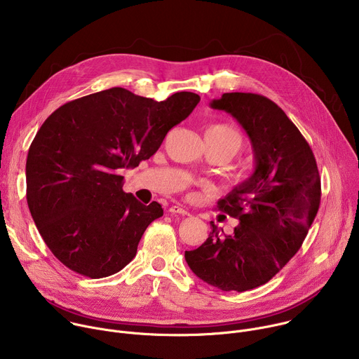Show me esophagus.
I'll use <instances>...</instances> for the list:
<instances>
[{"mask_svg":"<svg viewBox=\"0 0 359 359\" xmlns=\"http://www.w3.org/2000/svg\"><path fill=\"white\" fill-rule=\"evenodd\" d=\"M169 212L172 213V215H180V216H189V212L184 209V208H182V206H172L170 209H169Z\"/></svg>","mask_w":359,"mask_h":359,"instance_id":"obj_1","label":"esophagus"}]
</instances>
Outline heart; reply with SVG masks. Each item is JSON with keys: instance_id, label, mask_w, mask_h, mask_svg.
Masks as SVG:
<instances>
[{"instance_id": "1", "label": "heart", "mask_w": 359, "mask_h": 359, "mask_svg": "<svg viewBox=\"0 0 359 359\" xmlns=\"http://www.w3.org/2000/svg\"><path fill=\"white\" fill-rule=\"evenodd\" d=\"M206 135L213 137L217 142H222V143L230 146L234 150V153L241 146V136H240L238 130L236 128H233L231 125H229V123L210 125L206 129Z\"/></svg>"}]
</instances>
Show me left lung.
Masks as SVG:
<instances>
[{
	"mask_svg": "<svg viewBox=\"0 0 359 359\" xmlns=\"http://www.w3.org/2000/svg\"><path fill=\"white\" fill-rule=\"evenodd\" d=\"M210 107L247 132L255 170L217 203L240 222L234 231L223 234L212 222L208 240L184 257L203 281L241 292L269 283L299 250L320 208L321 177L309 142L269 97L231 92Z\"/></svg>",
	"mask_w": 359,
	"mask_h": 359,
	"instance_id": "obj_1",
	"label": "left lung"
}]
</instances>
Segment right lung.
Wrapping results in <instances>:
<instances>
[{
    "label": "right lung",
    "instance_id": "right-lung-1",
    "mask_svg": "<svg viewBox=\"0 0 359 359\" xmlns=\"http://www.w3.org/2000/svg\"><path fill=\"white\" fill-rule=\"evenodd\" d=\"M198 102L193 92L158 102L111 88L48 116L28 150L27 201L41 237L65 267L102 278L133 260L163 209L125 193L121 170L155 155Z\"/></svg>",
    "mask_w": 359,
    "mask_h": 359
}]
</instances>
